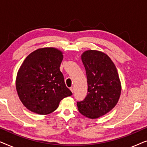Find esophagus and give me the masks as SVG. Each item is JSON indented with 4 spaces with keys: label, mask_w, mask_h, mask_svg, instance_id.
<instances>
[{
    "label": "esophagus",
    "mask_w": 147,
    "mask_h": 147,
    "mask_svg": "<svg viewBox=\"0 0 147 147\" xmlns=\"http://www.w3.org/2000/svg\"><path fill=\"white\" fill-rule=\"evenodd\" d=\"M74 90H75V89H74V87H71V88H70V90H71L72 93H74Z\"/></svg>",
    "instance_id": "34e87169"
}]
</instances>
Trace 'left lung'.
I'll use <instances>...</instances> for the list:
<instances>
[{
    "label": "left lung",
    "mask_w": 147,
    "mask_h": 147,
    "mask_svg": "<svg viewBox=\"0 0 147 147\" xmlns=\"http://www.w3.org/2000/svg\"><path fill=\"white\" fill-rule=\"evenodd\" d=\"M88 82V94L78 102L79 112L91 119L109 112L118 103L121 94V83L116 67L106 53L88 50L82 54Z\"/></svg>",
    "instance_id": "left-lung-1"
}]
</instances>
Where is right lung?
I'll use <instances>...</instances> for the list:
<instances>
[{
    "label": "right lung",
    "instance_id": "right-lung-1",
    "mask_svg": "<svg viewBox=\"0 0 147 147\" xmlns=\"http://www.w3.org/2000/svg\"><path fill=\"white\" fill-rule=\"evenodd\" d=\"M63 58L60 50L44 47L32 52L24 60L18 71L16 88L20 100L30 111L50 114L61 100L72 95L59 69Z\"/></svg>",
    "mask_w": 147,
    "mask_h": 147
}]
</instances>
